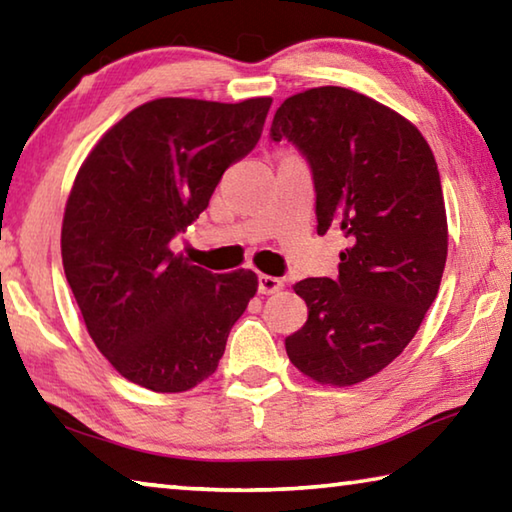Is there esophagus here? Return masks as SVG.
<instances>
[{"label":"esophagus","instance_id":"1","mask_svg":"<svg viewBox=\"0 0 512 512\" xmlns=\"http://www.w3.org/2000/svg\"><path fill=\"white\" fill-rule=\"evenodd\" d=\"M282 287H284V282L280 280V277H273V275L257 277V289H259V293H264V296H268V293H277Z\"/></svg>","mask_w":512,"mask_h":512}]
</instances>
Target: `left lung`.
<instances>
[{"label": "left lung", "mask_w": 512, "mask_h": 512, "mask_svg": "<svg viewBox=\"0 0 512 512\" xmlns=\"http://www.w3.org/2000/svg\"><path fill=\"white\" fill-rule=\"evenodd\" d=\"M271 140H289L309 164L318 235L348 239L336 280L293 287L309 316L284 339L287 354L318 384H359L400 357L436 300L447 262L436 160L409 119L336 85L284 101Z\"/></svg>", "instance_id": "obj_1"}]
</instances>
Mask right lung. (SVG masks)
Segmentation results:
<instances>
[{
  "label": "right lung",
  "mask_w": 512,
  "mask_h": 512,
  "mask_svg": "<svg viewBox=\"0 0 512 512\" xmlns=\"http://www.w3.org/2000/svg\"><path fill=\"white\" fill-rule=\"evenodd\" d=\"M271 97L155 99L110 128L67 198L65 277L94 345L121 377L183 393L219 366L257 293L253 271L210 273L171 250L223 171L255 149Z\"/></svg>",
  "instance_id": "add662e5"
}]
</instances>
